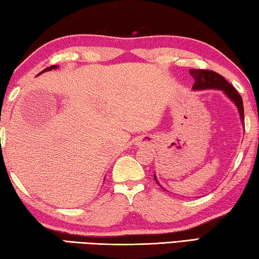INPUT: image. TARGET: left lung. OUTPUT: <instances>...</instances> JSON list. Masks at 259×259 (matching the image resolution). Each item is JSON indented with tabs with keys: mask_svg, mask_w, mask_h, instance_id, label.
<instances>
[{
	"mask_svg": "<svg viewBox=\"0 0 259 259\" xmlns=\"http://www.w3.org/2000/svg\"><path fill=\"white\" fill-rule=\"evenodd\" d=\"M189 73L195 79V83L193 86V91H204V90H218L222 91L237 108V111L240 114L241 124L244 127V112H243V102L242 97L240 96L239 93L232 84L225 80V78L218 74L217 72L209 71V70H189ZM154 179L160 186V184L154 175ZM165 189L163 186H160ZM166 190V189H165Z\"/></svg>",
	"mask_w": 259,
	"mask_h": 259,
	"instance_id": "left-lung-1",
	"label": "left lung"
}]
</instances>
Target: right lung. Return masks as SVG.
Returning <instances> with one entry per match:
<instances>
[{"instance_id":"1","label":"right lung","mask_w":259,"mask_h":259,"mask_svg":"<svg viewBox=\"0 0 259 259\" xmlns=\"http://www.w3.org/2000/svg\"><path fill=\"white\" fill-rule=\"evenodd\" d=\"M57 65H52V66H49V67H47V69H45L44 71H42V72H40V73L39 74H37V75H40V74H42V73H44V72H47V71H52V70H56L57 69Z\"/></svg>"}]
</instances>
